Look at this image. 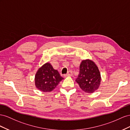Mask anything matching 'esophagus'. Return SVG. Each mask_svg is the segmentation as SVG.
I'll return each instance as SVG.
<instances>
[{
    "instance_id": "34e87169",
    "label": "esophagus",
    "mask_w": 130,
    "mask_h": 130,
    "mask_svg": "<svg viewBox=\"0 0 130 130\" xmlns=\"http://www.w3.org/2000/svg\"><path fill=\"white\" fill-rule=\"evenodd\" d=\"M72 75V72L71 71H68L67 74H65L64 75L65 77H67V76H71Z\"/></svg>"
}]
</instances>
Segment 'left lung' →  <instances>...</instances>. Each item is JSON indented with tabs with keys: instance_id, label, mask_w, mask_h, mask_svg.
I'll return each instance as SVG.
<instances>
[{
	"instance_id": "1",
	"label": "left lung",
	"mask_w": 130,
	"mask_h": 130,
	"mask_svg": "<svg viewBox=\"0 0 130 130\" xmlns=\"http://www.w3.org/2000/svg\"><path fill=\"white\" fill-rule=\"evenodd\" d=\"M101 75L98 66L89 59L82 61L79 73L76 82L81 89L87 93H92L99 88L101 83Z\"/></svg>"
}]
</instances>
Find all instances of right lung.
Listing matches in <instances>:
<instances>
[{"mask_svg":"<svg viewBox=\"0 0 130 130\" xmlns=\"http://www.w3.org/2000/svg\"><path fill=\"white\" fill-rule=\"evenodd\" d=\"M63 79L57 70H54L50 63L47 62L36 73L35 86L43 92H51Z\"/></svg>","mask_w":130,"mask_h":130,"instance_id":"right-lung-1","label":"right lung"}]
</instances>
